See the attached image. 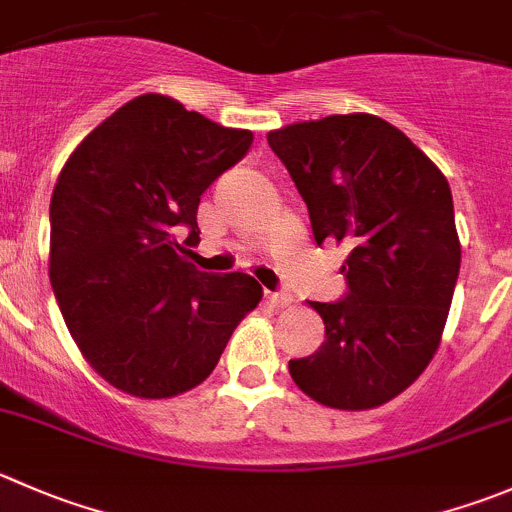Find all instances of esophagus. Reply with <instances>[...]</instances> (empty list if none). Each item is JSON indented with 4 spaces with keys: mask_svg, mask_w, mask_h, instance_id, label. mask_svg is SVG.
I'll return each mask as SVG.
<instances>
[{
    "mask_svg": "<svg viewBox=\"0 0 512 512\" xmlns=\"http://www.w3.org/2000/svg\"><path fill=\"white\" fill-rule=\"evenodd\" d=\"M267 300L272 302L275 307H287L292 302V295L290 292H267Z\"/></svg>",
    "mask_w": 512,
    "mask_h": 512,
    "instance_id": "obj_1",
    "label": "esophagus"
}]
</instances>
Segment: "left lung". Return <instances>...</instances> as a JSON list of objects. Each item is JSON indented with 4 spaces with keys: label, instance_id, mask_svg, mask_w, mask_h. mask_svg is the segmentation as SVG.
Returning a JSON list of instances; mask_svg holds the SVG:
<instances>
[{
    "label": "left lung",
    "instance_id": "1",
    "mask_svg": "<svg viewBox=\"0 0 512 512\" xmlns=\"http://www.w3.org/2000/svg\"><path fill=\"white\" fill-rule=\"evenodd\" d=\"M310 212L317 245L350 247L347 297L310 302L325 342L290 360L297 388L335 410L398 398L430 365L460 272L443 172L375 114H330L267 132Z\"/></svg>",
    "mask_w": 512,
    "mask_h": 512
}]
</instances>
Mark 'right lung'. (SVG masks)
Masks as SVG:
<instances>
[{
    "label": "right lung",
    "instance_id": "obj_1",
    "mask_svg": "<svg viewBox=\"0 0 512 512\" xmlns=\"http://www.w3.org/2000/svg\"><path fill=\"white\" fill-rule=\"evenodd\" d=\"M250 130L142 94L77 145L49 205V280L69 335L99 377L135 398L197 388L242 317L262 300L245 272L210 275L187 262L197 207L245 157Z\"/></svg>",
    "mask_w": 512,
    "mask_h": 512
}]
</instances>
